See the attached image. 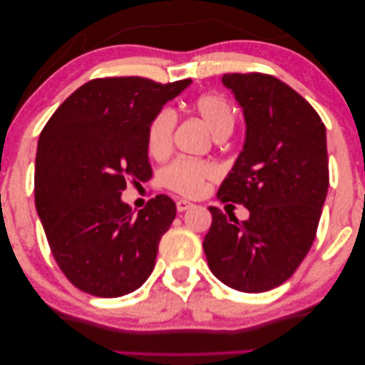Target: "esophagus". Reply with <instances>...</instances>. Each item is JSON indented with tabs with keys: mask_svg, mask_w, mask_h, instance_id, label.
Masks as SVG:
<instances>
[{
	"mask_svg": "<svg viewBox=\"0 0 365 365\" xmlns=\"http://www.w3.org/2000/svg\"><path fill=\"white\" fill-rule=\"evenodd\" d=\"M194 204L192 202H187V200H176V208L178 212H186L189 208H192Z\"/></svg>",
	"mask_w": 365,
	"mask_h": 365,
	"instance_id": "1",
	"label": "esophagus"
}]
</instances>
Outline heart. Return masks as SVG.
<instances>
[{"instance_id": "obj_1", "label": "heart", "mask_w": 365, "mask_h": 365, "mask_svg": "<svg viewBox=\"0 0 365 365\" xmlns=\"http://www.w3.org/2000/svg\"><path fill=\"white\" fill-rule=\"evenodd\" d=\"M190 110L204 119L215 137L230 134L235 126V111L228 98L222 93H200L190 101ZM176 128V115L170 108H161L152 118L147 129V148L155 158L165 157L173 147V134ZM218 168L213 163L194 158H178L166 165L160 173V181L166 189L184 197H200L210 181L218 178Z\"/></svg>"}]
</instances>
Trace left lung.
<instances>
[{
    "instance_id": "1",
    "label": "left lung",
    "mask_w": 365,
    "mask_h": 365,
    "mask_svg": "<svg viewBox=\"0 0 365 365\" xmlns=\"http://www.w3.org/2000/svg\"><path fill=\"white\" fill-rule=\"evenodd\" d=\"M222 81L244 111L246 142L217 197L244 205L250 217L239 222L208 207L204 252L220 282L264 292L297 270L317 235L330 182L325 124L277 77L232 73Z\"/></svg>"
}]
</instances>
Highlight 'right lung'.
Returning a JSON list of instances; mask_svg holds the SVG:
<instances>
[{
  "instance_id": "right-lung-1",
  "label": "right lung",
  "mask_w": 365,
  "mask_h": 365,
  "mask_svg": "<svg viewBox=\"0 0 365 365\" xmlns=\"http://www.w3.org/2000/svg\"><path fill=\"white\" fill-rule=\"evenodd\" d=\"M189 83L139 76L88 81L41 130L35 207L58 267L81 291L119 297L153 272L175 202L160 194L135 215L121 194L129 179L152 178L148 124Z\"/></svg>"
}]
</instances>
